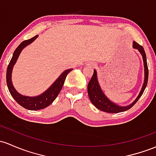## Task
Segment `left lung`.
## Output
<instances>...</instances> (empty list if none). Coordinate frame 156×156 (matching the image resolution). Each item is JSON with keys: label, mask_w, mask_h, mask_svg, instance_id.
Returning a JSON list of instances; mask_svg holds the SVG:
<instances>
[{"label": "left lung", "mask_w": 156, "mask_h": 156, "mask_svg": "<svg viewBox=\"0 0 156 156\" xmlns=\"http://www.w3.org/2000/svg\"><path fill=\"white\" fill-rule=\"evenodd\" d=\"M133 49H137L138 52L141 53L142 58H143L144 67V83L142 85L141 90L139 94L136 97V98L133 101V102H132L130 104L127 106H120L119 104L114 103L112 101L109 100L108 98L106 96L105 94L104 93L103 90H101L100 84L98 83L96 70L94 69L93 75H92L91 79L89 81L88 85H87V92H88V95L89 98H90V101L97 109H100L103 112H108V113H118V112H124V111L128 110L132 107H133V105L138 101V99L140 98V97L143 94L148 81V67L147 63L146 54H145L143 47L137 44L136 41H133Z\"/></svg>", "instance_id": "left-lung-1"}]
</instances>
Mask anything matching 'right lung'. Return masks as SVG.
<instances>
[{
	"instance_id": "1",
	"label": "right lung",
	"mask_w": 156,
	"mask_h": 156,
	"mask_svg": "<svg viewBox=\"0 0 156 156\" xmlns=\"http://www.w3.org/2000/svg\"><path fill=\"white\" fill-rule=\"evenodd\" d=\"M37 37L38 35H35V37H32L30 40L24 41L17 47V49L13 53L12 58L8 65L7 70H6V83H7L9 91L18 104L29 110H38V109L46 108L48 106L50 105L58 95L59 92H61L66 75L70 71L73 70V69H69L63 72L47 90H45L43 93L37 95V96L31 97L23 95L17 91L12 82V73L13 67H14L21 51L27 46L32 44Z\"/></svg>"
}]
</instances>
